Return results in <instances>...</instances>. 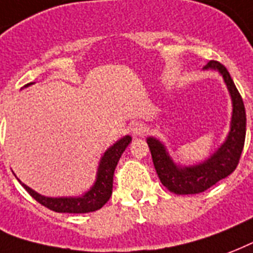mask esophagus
<instances>
[{"mask_svg": "<svg viewBox=\"0 0 253 253\" xmlns=\"http://www.w3.org/2000/svg\"><path fill=\"white\" fill-rule=\"evenodd\" d=\"M146 132V126L141 123H132L130 125V133L133 136H142Z\"/></svg>", "mask_w": 253, "mask_h": 253, "instance_id": "esophagus-1", "label": "esophagus"}]
</instances>
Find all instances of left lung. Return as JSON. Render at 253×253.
<instances>
[{
    "label": "left lung",
    "mask_w": 253,
    "mask_h": 253,
    "mask_svg": "<svg viewBox=\"0 0 253 253\" xmlns=\"http://www.w3.org/2000/svg\"><path fill=\"white\" fill-rule=\"evenodd\" d=\"M203 70H214L223 76L232 100V117L226 141L206 161L191 166H179L174 164L161 141L148 137L149 149L153 158L158 178L166 189L178 195L199 194L210 189L216 182L228 177L239 164L246 140V109L238 88L231 79L227 68L216 60H210Z\"/></svg>",
    "instance_id": "8db88e82"
}]
</instances>
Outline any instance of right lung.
Segmentation results:
<instances>
[{
	"label": "right lung",
	"mask_w": 253,
	"mask_h": 253,
	"mask_svg": "<svg viewBox=\"0 0 253 253\" xmlns=\"http://www.w3.org/2000/svg\"><path fill=\"white\" fill-rule=\"evenodd\" d=\"M33 84V83H30ZM27 84V85H30ZM26 85V87H27ZM132 141V137L125 136L113 144L111 148L107 149V152L103 154V157L99 162L96 181L92 187L80 197H62V198H50L41 195L29 186L22 183L26 191L34 198L35 201L39 202L42 206L55 211V212H70V214H85L92 212L101 209L105 203L109 201L112 195L113 187V174L116 169L117 162L120 160L121 154L124 153L129 144Z\"/></svg>",
	"instance_id": "obj_1"
}]
</instances>
